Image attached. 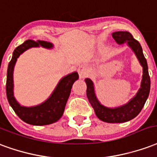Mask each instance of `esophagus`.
<instances>
[{
  "label": "esophagus",
  "mask_w": 157,
  "mask_h": 157,
  "mask_svg": "<svg viewBox=\"0 0 157 157\" xmlns=\"http://www.w3.org/2000/svg\"><path fill=\"white\" fill-rule=\"evenodd\" d=\"M78 75H79L80 78H85L87 75L86 67H84V66H80V67L78 68Z\"/></svg>",
  "instance_id": "esophagus-1"
}]
</instances>
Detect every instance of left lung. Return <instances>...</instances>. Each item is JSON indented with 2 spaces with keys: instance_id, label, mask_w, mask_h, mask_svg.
<instances>
[{
  "instance_id": "8db88e82",
  "label": "left lung",
  "mask_w": 157,
  "mask_h": 157,
  "mask_svg": "<svg viewBox=\"0 0 157 157\" xmlns=\"http://www.w3.org/2000/svg\"><path fill=\"white\" fill-rule=\"evenodd\" d=\"M112 36L118 44H123L126 42L127 45L135 52L140 63L142 66L143 74L140 88L135 97H133L127 104L116 108H108L101 105L97 99L92 80L86 78L85 83L87 84V97L90 105L94 109L96 116L100 121L107 123H123L136 117L140 112L141 111L149 96L151 79L148 73L147 62L144 57L142 48L140 42L135 39L129 32H115L112 33Z\"/></svg>"
}]
</instances>
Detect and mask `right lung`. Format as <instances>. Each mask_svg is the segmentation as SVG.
Masks as SVG:
<instances>
[{
	"label": "right lung",
	"instance_id": "obj_1",
	"mask_svg": "<svg viewBox=\"0 0 157 157\" xmlns=\"http://www.w3.org/2000/svg\"><path fill=\"white\" fill-rule=\"evenodd\" d=\"M39 46L48 49L52 48L53 47L51 42L46 41L38 40L35 42L33 40H27L21 45L18 46L15 49L11 60L8 64L6 85L8 102L11 106V108L13 109L15 113L21 121L33 125H46L52 124L62 117L67 99L70 95L73 84L78 78V74L77 72L67 74V76L63 78L58 82V85L56 86L48 99L41 105L33 107H25L21 105L16 100L13 94V71L15 64L19 56L22 52L31 48Z\"/></svg>",
	"mask_w": 157,
	"mask_h": 157
}]
</instances>
